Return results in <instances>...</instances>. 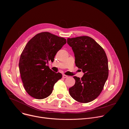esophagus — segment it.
Returning a JSON list of instances; mask_svg holds the SVG:
<instances>
[{"mask_svg": "<svg viewBox=\"0 0 129 129\" xmlns=\"http://www.w3.org/2000/svg\"><path fill=\"white\" fill-rule=\"evenodd\" d=\"M63 78H68V76H66V75H63Z\"/></svg>", "mask_w": 129, "mask_h": 129, "instance_id": "esophagus-1", "label": "esophagus"}]
</instances>
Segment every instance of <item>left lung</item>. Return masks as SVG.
<instances>
[{
    "label": "left lung",
    "instance_id": "8db88e82",
    "mask_svg": "<svg viewBox=\"0 0 129 129\" xmlns=\"http://www.w3.org/2000/svg\"><path fill=\"white\" fill-rule=\"evenodd\" d=\"M67 43L74 52L76 65L84 73L81 79L73 77L76 83L69 89V94L80 103L90 102L100 94L108 77L106 52L93 39L88 36L68 38Z\"/></svg>",
    "mask_w": 129,
    "mask_h": 129
}]
</instances>
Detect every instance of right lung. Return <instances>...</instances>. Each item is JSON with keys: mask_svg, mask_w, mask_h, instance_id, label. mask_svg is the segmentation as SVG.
I'll use <instances>...</instances> for the list:
<instances>
[{"mask_svg": "<svg viewBox=\"0 0 129 129\" xmlns=\"http://www.w3.org/2000/svg\"><path fill=\"white\" fill-rule=\"evenodd\" d=\"M66 40L48 32L35 35L22 52L19 67L23 86L31 97L41 100L49 96L53 86L62 77L48 66L55 55L66 44Z\"/></svg>", "mask_w": 129, "mask_h": 129, "instance_id": "1", "label": "right lung"}]
</instances>
